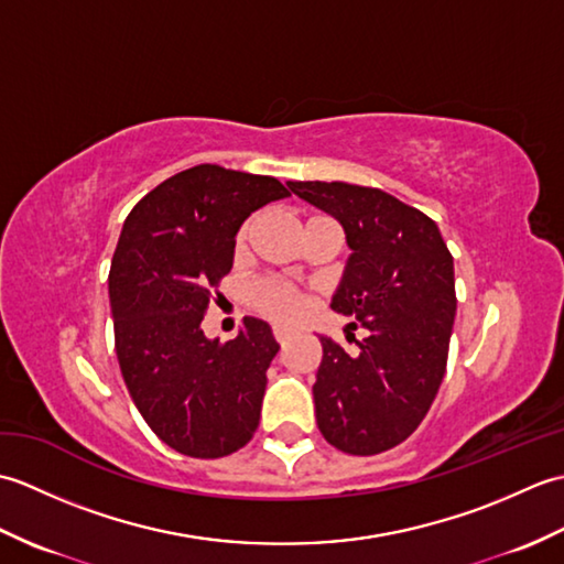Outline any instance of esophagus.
Segmentation results:
<instances>
[{"instance_id": "1", "label": "esophagus", "mask_w": 564, "mask_h": 564, "mask_svg": "<svg viewBox=\"0 0 564 564\" xmlns=\"http://www.w3.org/2000/svg\"><path fill=\"white\" fill-rule=\"evenodd\" d=\"M291 329H285V327H281V325H275L273 327V337H275V341H279V344H285V341H289L291 339Z\"/></svg>"}]
</instances>
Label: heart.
<instances>
[{"mask_svg":"<svg viewBox=\"0 0 564 564\" xmlns=\"http://www.w3.org/2000/svg\"><path fill=\"white\" fill-rule=\"evenodd\" d=\"M249 235V223L239 230L237 235V245H245V239ZM251 305H254L259 313L275 317V319H291L303 307V295L297 293L293 285L281 283V281H261L249 293Z\"/></svg>","mask_w":564,"mask_h":564,"instance_id":"1","label":"heart"}]
</instances>
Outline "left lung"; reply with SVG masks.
Listing matches in <instances>:
<instances>
[{
  "label": "left lung",
  "instance_id": "8db88e82",
  "mask_svg": "<svg viewBox=\"0 0 564 564\" xmlns=\"http://www.w3.org/2000/svg\"><path fill=\"white\" fill-rule=\"evenodd\" d=\"M295 196L344 227L351 257L332 310L368 337L358 354L319 337L317 426L334 448L376 455L422 424L446 373L455 319L453 257L438 225L386 191L344 182H289Z\"/></svg>",
  "mask_w": 564,
  "mask_h": 564
}]
</instances>
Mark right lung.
Listing matches in <instances>:
<instances>
[{"instance_id":"obj_1","label":"right lung","mask_w":564,"mask_h":564,"mask_svg":"<svg viewBox=\"0 0 564 564\" xmlns=\"http://www.w3.org/2000/svg\"><path fill=\"white\" fill-rule=\"evenodd\" d=\"M291 196L279 178L198 164L152 188L123 223L109 273L116 356L148 426L191 458H223L259 426L271 327L245 317L230 341L200 329L251 213Z\"/></svg>"}]
</instances>
